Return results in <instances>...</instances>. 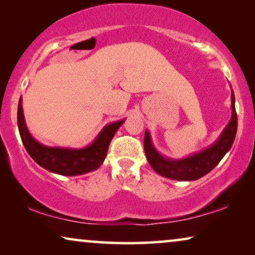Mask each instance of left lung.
I'll use <instances>...</instances> for the list:
<instances>
[{
	"label": "left lung",
	"instance_id": "left-lung-1",
	"mask_svg": "<svg viewBox=\"0 0 255 255\" xmlns=\"http://www.w3.org/2000/svg\"><path fill=\"white\" fill-rule=\"evenodd\" d=\"M235 101V94L232 92V117L229 124L226 125L224 131L219 135L218 140L214 145H211L210 147L205 148L203 151L196 153V154L188 156V158L173 160L162 156L153 146L149 132L145 131V154L152 168L159 175L177 181L197 180L214 169L223 159V156L226 154V152L232 147L233 141H235L237 127H238V118H237Z\"/></svg>",
	"mask_w": 255,
	"mask_h": 255
}]
</instances>
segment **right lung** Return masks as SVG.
<instances>
[{
	"instance_id": "obj_1",
	"label": "right lung",
	"mask_w": 255,
	"mask_h": 255,
	"mask_svg": "<svg viewBox=\"0 0 255 255\" xmlns=\"http://www.w3.org/2000/svg\"><path fill=\"white\" fill-rule=\"evenodd\" d=\"M123 123L124 120H122L106 125L95 140L85 148L50 147L41 145L30 134L24 120L22 99H19L17 110L20 138L31 158L43 168L66 176L81 175L99 168L106 159L111 139Z\"/></svg>"
}]
</instances>
